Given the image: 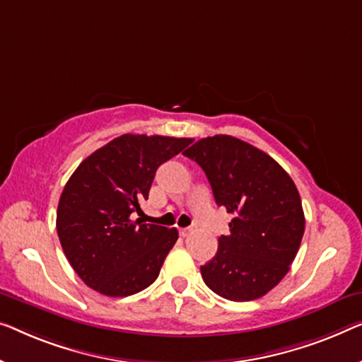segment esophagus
Masks as SVG:
<instances>
[{"mask_svg": "<svg viewBox=\"0 0 362 362\" xmlns=\"http://www.w3.org/2000/svg\"><path fill=\"white\" fill-rule=\"evenodd\" d=\"M191 233V228H180V235L181 237H187Z\"/></svg>", "mask_w": 362, "mask_h": 362, "instance_id": "esophagus-1", "label": "esophagus"}]
</instances>
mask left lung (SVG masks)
I'll list each match as a JSON object with an SVG mask.
<instances>
[{"label":"left lung","mask_w":362,"mask_h":362,"mask_svg":"<svg viewBox=\"0 0 362 362\" xmlns=\"http://www.w3.org/2000/svg\"><path fill=\"white\" fill-rule=\"evenodd\" d=\"M182 155L206 173L217 206L233 214L230 233L201 266L204 282L235 302L268 294L289 272L305 230L294 181L269 155L230 135L197 140Z\"/></svg>","instance_id":"1"}]
</instances>
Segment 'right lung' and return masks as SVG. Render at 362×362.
<instances>
[{"mask_svg":"<svg viewBox=\"0 0 362 362\" xmlns=\"http://www.w3.org/2000/svg\"><path fill=\"white\" fill-rule=\"evenodd\" d=\"M191 139L125 134L83 160L64 187L57 232L68 263L99 294L127 297L160 274L176 228L134 218L158 166Z\"/></svg>","mask_w":362,"mask_h":362,"instance_id":"add662e5","label":"right lung"}]
</instances>
